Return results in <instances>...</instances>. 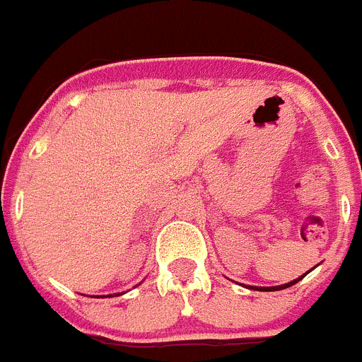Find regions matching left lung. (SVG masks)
Wrapping results in <instances>:
<instances>
[{
    "label": "left lung",
    "mask_w": 362,
    "mask_h": 362,
    "mask_svg": "<svg viewBox=\"0 0 362 362\" xmlns=\"http://www.w3.org/2000/svg\"><path fill=\"white\" fill-rule=\"evenodd\" d=\"M306 276V274H305ZM303 279V276L299 277V279H293V281H290V283H286V284H279V286H252V288H255V290H259V292H276V290H283V288H288V286H293V284L296 283H299V281Z\"/></svg>",
    "instance_id": "left-lung-1"
}]
</instances>
